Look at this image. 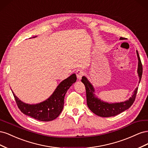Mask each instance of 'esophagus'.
I'll use <instances>...</instances> for the list:
<instances>
[{"instance_id":"1","label":"esophagus","mask_w":148,"mask_h":148,"mask_svg":"<svg viewBox=\"0 0 148 148\" xmlns=\"http://www.w3.org/2000/svg\"><path fill=\"white\" fill-rule=\"evenodd\" d=\"M76 74H77V77L78 80H81L83 76L84 75V72L82 70H78L76 72Z\"/></svg>"}]
</instances>
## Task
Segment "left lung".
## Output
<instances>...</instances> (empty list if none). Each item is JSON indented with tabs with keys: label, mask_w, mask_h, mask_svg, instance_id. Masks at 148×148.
Segmentation results:
<instances>
[{
	"label": "left lung",
	"mask_w": 148,
	"mask_h": 148,
	"mask_svg": "<svg viewBox=\"0 0 148 148\" xmlns=\"http://www.w3.org/2000/svg\"><path fill=\"white\" fill-rule=\"evenodd\" d=\"M120 40L123 39V38H120ZM136 54L138 60L137 73L139 77V83H140L142 74H143V66L139 56L138 52L136 51ZM82 82L84 84L86 92V100L87 105L94 114L102 117H113L117 115L122 112L127 110L132 106L135 100L136 93L138 88L137 87L134 91L133 95L129 99L124 102L109 103L107 102L103 101L99 98L96 96L95 90L92 84L89 81L86 77H83Z\"/></svg>",
	"instance_id": "obj_1"
}]
</instances>
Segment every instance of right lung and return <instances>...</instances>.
Listing matches in <instances>:
<instances>
[{"label": "right lung", "instance_id": "right-lung-1", "mask_svg": "<svg viewBox=\"0 0 148 148\" xmlns=\"http://www.w3.org/2000/svg\"><path fill=\"white\" fill-rule=\"evenodd\" d=\"M76 81L77 76L73 73L60 82L48 99L36 104H26L19 99L13 91L12 93L21 112L39 121L49 122L56 119L62 112L65 94Z\"/></svg>", "mask_w": 148, "mask_h": 148}]
</instances>
